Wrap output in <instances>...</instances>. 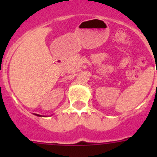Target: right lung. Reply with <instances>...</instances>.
I'll return each instance as SVG.
<instances>
[{"label": "right lung", "mask_w": 157, "mask_h": 157, "mask_svg": "<svg viewBox=\"0 0 157 157\" xmlns=\"http://www.w3.org/2000/svg\"><path fill=\"white\" fill-rule=\"evenodd\" d=\"M35 115V116H39V117H45V116H41V115H38V114H34Z\"/></svg>", "instance_id": "1"}]
</instances>
